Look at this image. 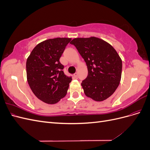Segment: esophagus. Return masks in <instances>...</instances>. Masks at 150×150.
<instances>
[{
    "label": "esophagus",
    "mask_w": 150,
    "mask_h": 150,
    "mask_svg": "<svg viewBox=\"0 0 150 150\" xmlns=\"http://www.w3.org/2000/svg\"><path fill=\"white\" fill-rule=\"evenodd\" d=\"M73 76H74L75 79H78V74L77 73V72H76V73H74Z\"/></svg>",
    "instance_id": "1"
}]
</instances>
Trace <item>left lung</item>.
I'll use <instances>...</instances> for the list:
<instances>
[{"label":"left lung","mask_w":150,"mask_h":150,"mask_svg":"<svg viewBox=\"0 0 150 150\" xmlns=\"http://www.w3.org/2000/svg\"><path fill=\"white\" fill-rule=\"evenodd\" d=\"M78 49L88 67L81 86L87 97L103 101L115 93L121 78L122 60L111 44L96 37L74 38L70 42Z\"/></svg>","instance_id":"left-lung-1"}]
</instances>
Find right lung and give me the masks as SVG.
Masks as SVG:
<instances>
[{
  "label": "right lung",
  "mask_w": 150,
  "mask_h": 150,
  "mask_svg": "<svg viewBox=\"0 0 150 150\" xmlns=\"http://www.w3.org/2000/svg\"><path fill=\"white\" fill-rule=\"evenodd\" d=\"M71 38L49 39L36 46L26 62L27 80L40 100L56 104L64 98L72 78L66 76L59 59Z\"/></svg>",
  "instance_id": "1"
}]
</instances>
